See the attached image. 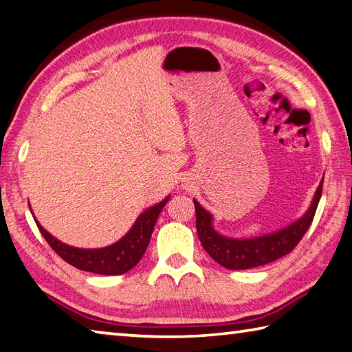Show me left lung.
I'll return each instance as SVG.
<instances>
[{
    "label": "left lung",
    "instance_id": "1",
    "mask_svg": "<svg viewBox=\"0 0 352 352\" xmlns=\"http://www.w3.org/2000/svg\"><path fill=\"white\" fill-rule=\"evenodd\" d=\"M323 178L316 190L313 203L302 218L278 232L250 239H233L219 235L212 226V215L194 199L197 213V233L204 250L213 261L229 270H247V268L265 265L290 253L304 238L311 226L316 209L322 195Z\"/></svg>",
    "mask_w": 352,
    "mask_h": 352
}]
</instances>
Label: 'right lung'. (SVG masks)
<instances>
[{"label":"right lung","mask_w":352,"mask_h":352,"mask_svg":"<svg viewBox=\"0 0 352 352\" xmlns=\"http://www.w3.org/2000/svg\"><path fill=\"white\" fill-rule=\"evenodd\" d=\"M168 201L169 197L164 198L162 203L144 210L125 236L113 245L103 247V249H76V247L67 245L53 238L38 221L36 226L47 243L65 263L84 272L114 276V274L129 272L142 259L148 249L157 218Z\"/></svg>","instance_id":"add662e5"}]
</instances>
